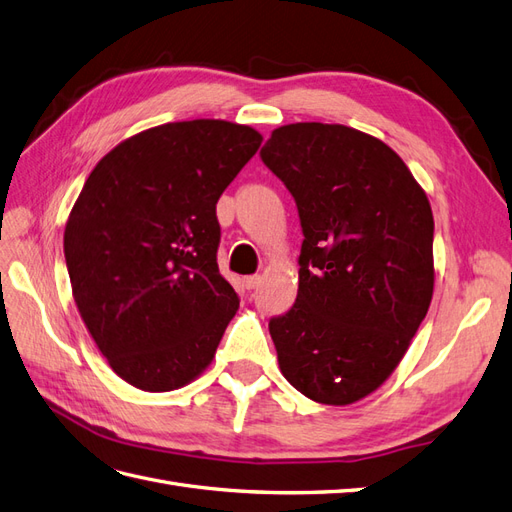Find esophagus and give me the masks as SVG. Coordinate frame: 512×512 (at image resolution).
Returning <instances> with one entry per match:
<instances>
[{"label":"esophagus","instance_id":"obj_1","mask_svg":"<svg viewBox=\"0 0 512 512\" xmlns=\"http://www.w3.org/2000/svg\"><path fill=\"white\" fill-rule=\"evenodd\" d=\"M260 282H262V277H260V275H247V277H243V286H245L247 290H254V288H258V286H260Z\"/></svg>","mask_w":512,"mask_h":512}]
</instances>
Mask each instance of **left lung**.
<instances>
[{"mask_svg":"<svg viewBox=\"0 0 512 512\" xmlns=\"http://www.w3.org/2000/svg\"><path fill=\"white\" fill-rule=\"evenodd\" d=\"M260 158L299 209V292L269 322L284 378L348 406L384 384L433 297V213L380 138L342 123H288Z\"/></svg>","mask_w":512,"mask_h":512,"instance_id":"1","label":"left lung"}]
</instances>
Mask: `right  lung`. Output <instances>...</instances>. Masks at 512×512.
I'll use <instances>...</instances> for the list:
<instances>
[{
	"label": "right lung",
	"instance_id": "1",
	"mask_svg": "<svg viewBox=\"0 0 512 512\" xmlns=\"http://www.w3.org/2000/svg\"><path fill=\"white\" fill-rule=\"evenodd\" d=\"M262 143L224 119L138 132L91 170L68 215L72 297L115 374L149 393L196 380L237 314L215 205Z\"/></svg>",
	"mask_w": 512,
	"mask_h": 512
}]
</instances>
